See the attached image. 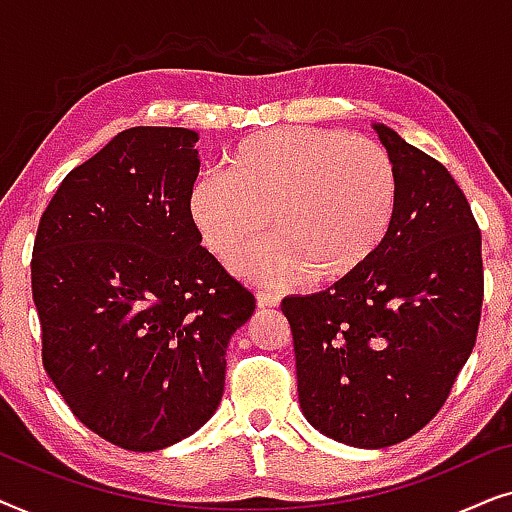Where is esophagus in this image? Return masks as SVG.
<instances>
[{
	"label": "esophagus",
	"mask_w": 512,
	"mask_h": 512,
	"mask_svg": "<svg viewBox=\"0 0 512 512\" xmlns=\"http://www.w3.org/2000/svg\"><path fill=\"white\" fill-rule=\"evenodd\" d=\"M256 300H258V305H261V307H275V305L282 303V296H279L277 291L258 289L256 291Z\"/></svg>",
	"instance_id": "1"
}]
</instances>
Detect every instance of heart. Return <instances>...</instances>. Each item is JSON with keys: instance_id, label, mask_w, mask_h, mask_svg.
Here are the masks:
<instances>
[{"instance_id": "obj_1", "label": "heart", "mask_w": 512, "mask_h": 512, "mask_svg": "<svg viewBox=\"0 0 512 512\" xmlns=\"http://www.w3.org/2000/svg\"><path fill=\"white\" fill-rule=\"evenodd\" d=\"M398 200L396 163L375 139L275 128L244 137L226 172L195 179L186 212L202 247L223 261L263 237L275 214L279 235L237 256L235 268L270 284L307 272L312 282H340L387 242Z\"/></svg>"}]
</instances>
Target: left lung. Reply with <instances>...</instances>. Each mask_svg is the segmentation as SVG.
<instances>
[{"label": "left lung", "instance_id": "8db88e82", "mask_svg": "<svg viewBox=\"0 0 512 512\" xmlns=\"http://www.w3.org/2000/svg\"><path fill=\"white\" fill-rule=\"evenodd\" d=\"M401 200L382 249L352 277L282 300L296 349L298 401L324 436L389 447L424 429L478 338L482 235L443 163L375 125Z\"/></svg>", "mask_w": 512, "mask_h": 512}]
</instances>
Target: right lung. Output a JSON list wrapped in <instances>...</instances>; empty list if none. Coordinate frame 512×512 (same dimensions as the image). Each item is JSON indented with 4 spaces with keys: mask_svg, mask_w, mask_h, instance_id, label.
<instances>
[{
    "mask_svg": "<svg viewBox=\"0 0 512 512\" xmlns=\"http://www.w3.org/2000/svg\"><path fill=\"white\" fill-rule=\"evenodd\" d=\"M198 135L123 130L62 179L32 249L41 361L69 410L130 452H156L214 415L226 347L256 298L186 212Z\"/></svg>",
    "mask_w": 512,
    "mask_h": 512,
    "instance_id": "right-lung-1",
    "label": "right lung"
}]
</instances>
